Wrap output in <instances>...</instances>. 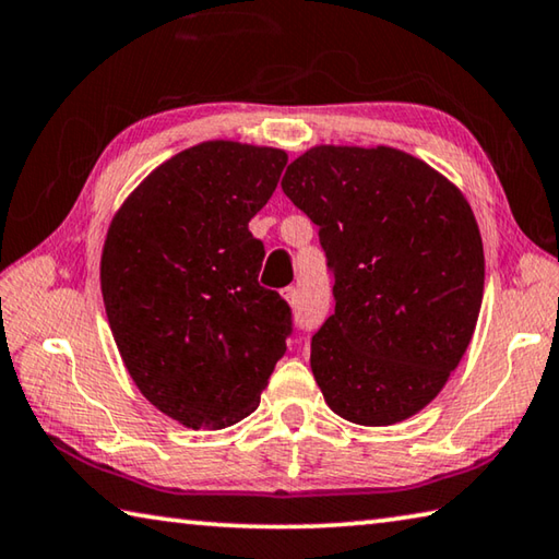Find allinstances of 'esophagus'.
I'll return each mask as SVG.
<instances>
[{"instance_id": "1", "label": "esophagus", "mask_w": 559, "mask_h": 559, "mask_svg": "<svg viewBox=\"0 0 559 559\" xmlns=\"http://www.w3.org/2000/svg\"><path fill=\"white\" fill-rule=\"evenodd\" d=\"M282 297L289 301V307H297L299 305V289L297 287H287L282 289Z\"/></svg>"}]
</instances>
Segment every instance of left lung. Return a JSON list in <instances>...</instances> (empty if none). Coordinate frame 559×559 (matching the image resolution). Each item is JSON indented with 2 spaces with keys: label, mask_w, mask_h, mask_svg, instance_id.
Segmentation results:
<instances>
[{
  "label": "left lung",
  "mask_w": 559,
  "mask_h": 559,
  "mask_svg": "<svg viewBox=\"0 0 559 559\" xmlns=\"http://www.w3.org/2000/svg\"><path fill=\"white\" fill-rule=\"evenodd\" d=\"M282 191L319 225L334 314L311 338L329 407L383 427L432 403L472 341L484 245L456 186L405 152L314 146Z\"/></svg>",
  "instance_id": "8db88e82"
}]
</instances>
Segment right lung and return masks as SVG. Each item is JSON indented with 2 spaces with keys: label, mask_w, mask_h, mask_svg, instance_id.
Listing matches in <instances>:
<instances>
[{
  "label": "right lung",
  "mask_w": 559,
  "mask_h": 559,
  "mask_svg": "<svg viewBox=\"0 0 559 559\" xmlns=\"http://www.w3.org/2000/svg\"><path fill=\"white\" fill-rule=\"evenodd\" d=\"M287 154L203 142L136 186L110 223L100 287L115 344L150 403L193 429H223L260 405L292 336V309L258 274L248 223Z\"/></svg>",
  "instance_id": "right-lung-1"
}]
</instances>
